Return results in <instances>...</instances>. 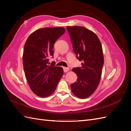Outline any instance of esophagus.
Segmentation results:
<instances>
[{
    "instance_id": "1",
    "label": "esophagus",
    "mask_w": 131,
    "mask_h": 131,
    "mask_svg": "<svg viewBox=\"0 0 131 131\" xmlns=\"http://www.w3.org/2000/svg\"><path fill=\"white\" fill-rule=\"evenodd\" d=\"M63 70H64V72L65 73L67 72L69 70V68H67V67H63Z\"/></svg>"
}]
</instances>
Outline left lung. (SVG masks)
<instances>
[{
    "instance_id": "left-lung-1",
    "label": "left lung",
    "mask_w": 131,
    "mask_h": 131,
    "mask_svg": "<svg viewBox=\"0 0 131 131\" xmlns=\"http://www.w3.org/2000/svg\"><path fill=\"white\" fill-rule=\"evenodd\" d=\"M77 58L82 61L81 67L74 68L77 81L70 85L77 97L86 98L92 94L99 85L104 64L102 46L93 31L84 27H67Z\"/></svg>"
}]
</instances>
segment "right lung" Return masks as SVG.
<instances>
[{"instance_id": "obj_1", "label": "right lung", "mask_w": 131, "mask_h": 131, "mask_svg": "<svg viewBox=\"0 0 131 131\" xmlns=\"http://www.w3.org/2000/svg\"><path fill=\"white\" fill-rule=\"evenodd\" d=\"M63 27L43 28L31 33L25 42L23 64L25 76L31 90L40 97L52 94L63 75L62 67L50 64L53 45L65 33Z\"/></svg>"}]
</instances>
